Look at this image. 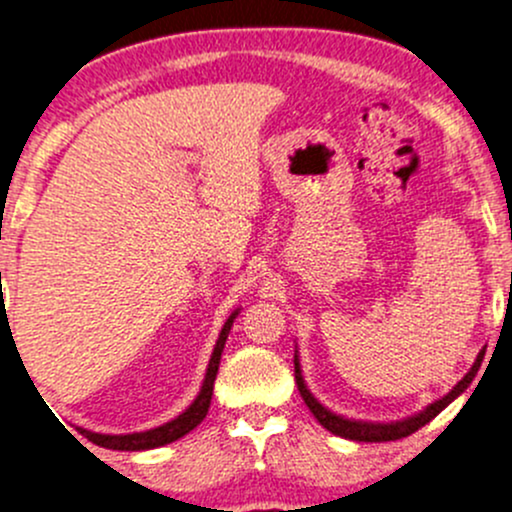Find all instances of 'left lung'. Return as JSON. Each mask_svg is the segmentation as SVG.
Masks as SVG:
<instances>
[{"label":"left lung","instance_id":"1","mask_svg":"<svg viewBox=\"0 0 512 512\" xmlns=\"http://www.w3.org/2000/svg\"><path fill=\"white\" fill-rule=\"evenodd\" d=\"M483 356H485V349L478 354L476 364L471 366V371H468V374L463 376V379L458 381L456 386H453L451 394L443 396V399H438L436 404H431L426 411H421V414H418V416H411V418H406V421H396V423L349 421V418H342V416L332 414V411H327L322 404H319L317 399H314L312 394H309L307 386H304L302 371H299V361L297 359H294V381H297V389H299V394H302L304 404L309 406V411H312L314 418H317V421L322 423V426L327 428V431L337 433V436H342V438H352V441H366V443L396 441V438H406V436H411V433H414V431H418V428H421V426H426V423L431 421V418H436L438 414H441V411L446 409V406L451 404V401L456 399V396H461L463 391H466L468 386H471L473 376L478 374L480 361H483Z\"/></svg>","mask_w":512,"mask_h":512}]
</instances>
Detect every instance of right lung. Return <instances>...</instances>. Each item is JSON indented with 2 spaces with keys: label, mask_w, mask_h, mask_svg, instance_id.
I'll return each mask as SVG.
<instances>
[{
  "label": "right lung",
  "mask_w": 512,
  "mask_h": 512,
  "mask_svg": "<svg viewBox=\"0 0 512 512\" xmlns=\"http://www.w3.org/2000/svg\"><path fill=\"white\" fill-rule=\"evenodd\" d=\"M237 314V312H235ZM235 314H230V319L225 322L223 332H220L218 344H215L213 356H210V364H208V374H205L203 381V389H200L198 399L188 406L178 418L173 421L163 423V426L151 428V431H143V433H126V436H106V433H91V431H81L91 443L103 448H113V451H148V448H158L165 446V443H173L178 441L180 436H185L188 431H193L205 416H208L210 409V399H213V386H215V376H218V366H220V356H223L225 342H227V334H230L232 327V319Z\"/></svg>",
  "instance_id": "add662e5"
}]
</instances>
